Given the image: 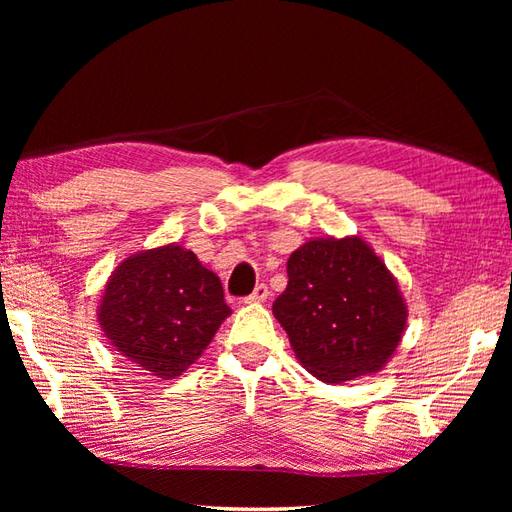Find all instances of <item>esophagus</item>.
<instances>
[{
    "mask_svg": "<svg viewBox=\"0 0 512 512\" xmlns=\"http://www.w3.org/2000/svg\"><path fill=\"white\" fill-rule=\"evenodd\" d=\"M268 297H270L268 286H266V284H259L253 292H250V295H248L244 301H246V303H264Z\"/></svg>",
    "mask_w": 512,
    "mask_h": 512,
    "instance_id": "34e87169",
    "label": "esophagus"
}]
</instances>
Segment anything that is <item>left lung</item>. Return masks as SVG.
<instances>
[{
    "mask_svg": "<svg viewBox=\"0 0 512 512\" xmlns=\"http://www.w3.org/2000/svg\"><path fill=\"white\" fill-rule=\"evenodd\" d=\"M286 270L288 288L273 314L312 376L339 385L389 363L407 328V303L365 239H310Z\"/></svg>",
    "mask_w": 512,
    "mask_h": 512,
    "instance_id": "1",
    "label": "left lung"
}]
</instances>
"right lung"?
Listing matches in <instances>:
<instances>
[{
	"mask_svg": "<svg viewBox=\"0 0 512 512\" xmlns=\"http://www.w3.org/2000/svg\"><path fill=\"white\" fill-rule=\"evenodd\" d=\"M228 314L220 277L193 250L165 244L116 266L96 317L118 354L171 380L198 361Z\"/></svg>",
	"mask_w": 512,
	"mask_h": 512,
	"instance_id": "obj_1",
	"label": "right lung"
}]
</instances>
